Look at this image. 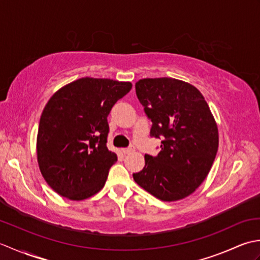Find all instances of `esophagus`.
<instances>
[{
	"label": "esophagus",
	"instance_id": "esophagus-1",
	"mask_svg": "<svg viewBox=\"0 0 260 260\" xmlns=\"http://www.w3.org/2000/svg\"><path fill=\"white\" fill-rule=\"evenodd\" d=\"M134 151L133 147H127V148H121V152H123L124 154H129Z\"/></svg>",
	"mask_w": 260,
	"mask_h": 260
}]
</instances>
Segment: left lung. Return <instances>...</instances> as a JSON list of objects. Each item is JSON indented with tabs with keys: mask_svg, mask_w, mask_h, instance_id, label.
<instances>
[{
	"mask_svg": "<svg viewBox=\"0 0 260 260\" xmlns=\"http://www.w3.org/2000/svg\"><path fill=\"white\" fill-rule=\"evenodd\" d=\"M136 95L152 120L151 136L163 137L157 156L146 155L134 181L162 201L194 192L210 172L219 146L218 126L202 93L174 78H144Z\"/></svg>",
	"mask_w": 260,
	"mask_h": 260,
	"instance_id": "1",
	"label": "left lung"
}]
</instances>
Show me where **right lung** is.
<instances>
[{"mask_svg":"<svg viewBox=\"0 0 260 260\" xmlns=\"http://www.w3.org/2000/svg\"><path fill=\"white\" fill-rule=\"evenodd\" d=\"M131 89L129 81L85 77L49 99L39 123L37 157L43 179L58 194L80 201L103 189L117 161L106 145L107 116Z\"/></svg>","mask_w":260,"mask_h":260,"instance_id":"1","label":"right lung"}]
</instances>
